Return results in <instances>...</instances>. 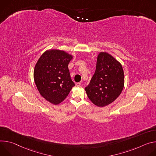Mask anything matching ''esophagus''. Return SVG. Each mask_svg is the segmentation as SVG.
Masks as SVG:
<instances>
[{
    "label": "esophagus",
    "instance_id": "1",
    "mask_svg": "<svg viewBox=\"0 0 156 156\" xmlns=\"http://www.w3.org/2000/svg\"><path fill=\"white\" fill-rule=\"evenodd\" d=\"M76 85L77 86V87H80V86L82 85V84H81L80 82H77V83H76Z\"/></svg>",
    "mask_w": 156,
    "mask_h": 156
}]
</instances>
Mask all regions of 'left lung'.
<instances>
[{"label":"left lung","mask_w":156,"mask_h":156,"mask_svg":"<svg viewBox=\"0 0 156 156\" xmlns=\"http://www.w3.org/2000/svg\"><path fill=\"white\" fill-rule=\"evenodd\" d=\"M124 81L121 64L110 55L101 52L97 58L95 73L85 90L94 104L103 107L112 103L121 94Z\"/></svg>","instance_id":"left-lung-1"}]
</instances>
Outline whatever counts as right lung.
Listing matches in <instances>:
<instances>
[{
	"instance_id": "add662e5",
	"label": "right lung",
	"mask_w": 156,
	"mask_h": 156,
	"mask_svg": "<svg viewBox=\"0 0 156 156\" xmlns=\"http://www.w3.org/2000/svg\"><path fill=\"white\" fill-rule=\"evenodd\" d=\"M73 56L64 51H46L38 59L34 70V79L42 97L55 105L62 102L75 83L68 64Z\"/></svg>"
}]
</instances>
